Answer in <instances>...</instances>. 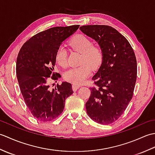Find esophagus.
<instances>
[{
  "label": "esophagus",
  "mask_w": 155,
  "mask_h": 155,
  "mask_svg": "<svg viewBox=\"0 0 155 155\" xmlns=\"http://www.w3.org/2000/svg\"><path fill=\"white\" fill-rule=\"evenodd\" d=\"M81 87L80 85H77V84H72V90L74 91H77L78 88H79Z\"/></svg>",
  "instance_id": "34e87169"
}]
</instances>
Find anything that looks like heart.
Returning a JSON list of instances; mask_svg holds the SVG:
<instances>
[{"instance_id":"1","label":"heart","mask_w":155,"mask_h":155,"mask_svg":"<svg viewBox=\"0 0 155 155\" xmlns=\"http://www.w3.org/2000/svg\"><path fill=\"white\" fill-rule=\"evenodd\" d=\"M69 45L74 50L82 53L81 66L77 68H72L64 74V79L73 83L81 84L86 81L91 74L92 68L97 69L100 67L103 58L102 48L98 45H93L91 39L82 34L75 35L72 37ZM55 59L57 63L62 68L68 66L67 51L60 47L56 52Z\"/></svg>"}]
</instances>
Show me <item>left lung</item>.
<instances>
[{
  "label": "left lung",
  "instance_id": "8db88e82",
  "mask_svg": "<svg viewBox=\"0 0 155 155\" xmlns=\"http://www.w3.org/2000/svg\"><path fill=\"white\" fill-rule=\"evenodd\" d=\"M81 31L102 48V64L93 80L96 87L86 103L92 120L109 124L118 119L132 99L137 81V59L129 42L108 25H84Z\"/></svg>",
  "mask_w": 155,
  "mask_h": 155
}]
</instances>
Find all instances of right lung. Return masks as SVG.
Instances as JSON below:
<instances>
[{
  "label": "right lung",
  "mask_w": 155,
  "mask_h": 155,
  "mask_svg": "<svg viewBox=\"0 0 155 155\" xmlns=\"http://www.w3.org/2000/svg\"><path fill=\"white\" fill-rule=\"evenodd\" d=\"M80 25L56 27L38 32L25 42L16 59V72L25 104L36 119L57 118L64 108L65 99L73 93L67 82L51 88L49 81L60 77L54 72L55 54L61 44Z\"/></svg>",
  "instance_id": "add662e5"
}]
</instances>
